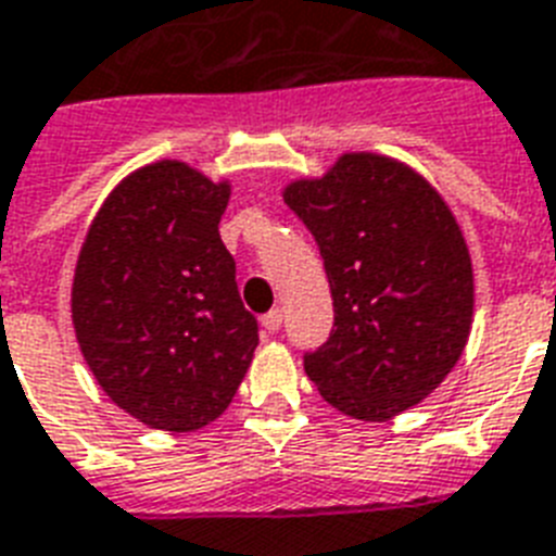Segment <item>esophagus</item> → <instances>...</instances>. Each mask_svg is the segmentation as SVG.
<instances>
[{
  "instance_id": "1",
  "label": "esophagus",
  "mask_w": 556,
  "mask_h": 556,
  "mask_svg": "<svg viewBox=\"0 0 556 556\" xmlns=\"http://www.w3.org/2000/svg\"><path fill=\"white\" fill-rule=\"evenodd\" d=\"M263 328L268 333L279 331V328H282V311H279V308L268 311V314H265V317H263Z\"/></svg>"
}]
</instances>
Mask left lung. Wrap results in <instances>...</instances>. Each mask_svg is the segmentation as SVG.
<instances>
[{
	"label": "left lung",
	"instance_id": "1",
	"mask_svg": "<svg viewBox=\"0 0 556 556\" xmlns=\"http://www.w3.org/2000/svg\"><path fill=\"white\" fill-rule=\"evenodd\" d=\"M282 197L331 286V333L302 356L325 403L382 422L426 400L457 365L473 314L471 256L448 205L380 153H342Z\"/></svg>",
	"mask_w": 556,
	"mask_h": 556
}]
</instances>
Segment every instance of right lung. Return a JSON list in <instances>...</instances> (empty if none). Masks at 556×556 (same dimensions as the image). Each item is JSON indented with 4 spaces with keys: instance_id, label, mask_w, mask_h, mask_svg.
<instances>
[{
    "instance_id": "1",
    "label": "right lung",
    "mask_w": 556,
    "mask_h": 556,
    "mask_svg": "<svg viewBox=\"0 0 556 556\" xmlns=\"http://www.w3.org/2000/svg\"><path fill=\"white\" fill-rule=\"evenodd\" d=\"M231 185L162 160L116 185L90 223L71 291L85 363L111 400L160 431L214 422L260 325L219 239Z\"/></svg>"
}]
</instances>
